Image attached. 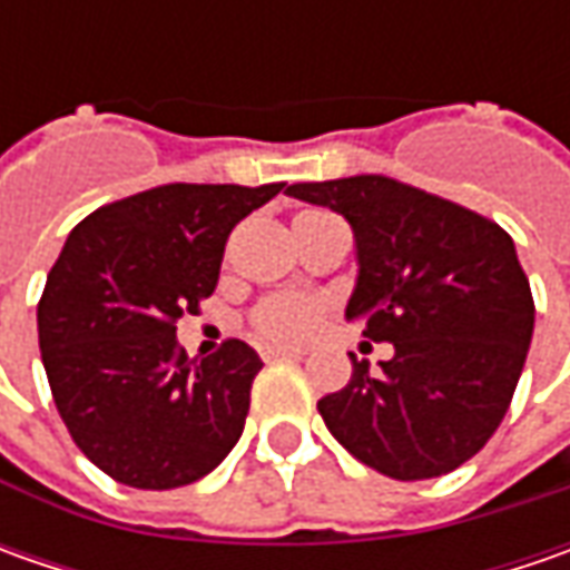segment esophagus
<instances>
[{"label": "esophagus", "mask_w": 570, "mask_h": 570, "mask_svg": "<svg viewBox=\"0 0 570 570\" xmlns=\"http://www.w3.org/2000/svg\"><path fill=\"white\" fill-rule=\"evenodd\" d=\"M259 355L266 362H273V358H301L304 348H292V345H259Z\"/></svg>", "instance_id": "34e87169"}]
</instances>
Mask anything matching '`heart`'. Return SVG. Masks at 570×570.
I'll list each match as a JSON object with an SVG mask.
<instances>
[{
  "label": "heart",
  "instance_id": "b5f03b06",
  "mask_svg": "<svg viewBox=\"0 0 570 570\" xmlns=\"http://www.w3.org/2000/svg\"><path fill=\"white\" fill-rule=\"evenodd\" d=\"M317 301L304 295H275L253 311V326L263 340L295 342L317 326Z\"/></svg>",
  "mask_w": 570,
  "mask_h": 570
}]
</instances>
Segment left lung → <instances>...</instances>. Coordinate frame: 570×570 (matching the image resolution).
Instances as JSON below:
<instances>
[{
	"label": "left lung",
	"instance_id": "1",
	"mask_svg": "<svg viewBox=\"0 0 570 570\" xmlns=\"http://www.w3.org/2000/svg\"><path fill=\"white\" fill-rule=\"evenodd\" d=\"M333 208L355 234L358 278L345 320L393 342L371 371L317 403L333 438L400 482L466 463L501 425L533 340V295L514 240L470 208L362 174L285 189Z\"/></svg>",
	"mask_w": 570,
	"mask_h": 570
}]
</instances>
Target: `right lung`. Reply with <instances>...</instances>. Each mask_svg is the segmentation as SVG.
<instances>
[{"label": "right lung", "instance_id": "obj_1", "mask_svg": "<svg viewBox=\"0 0 570 570\" xmlns=\"http://www.w3.org/2000/svg\"><path fill=\"white\" fill-rule=\"evenodd\" d=\"M285 184H167L91 212L37 304L56 409L78 450L132 489H180L237 444L259 355L230 340L193 362L177 320L218 285L230 228Z\"/></svg>", "mask_w": 570, "mask_h": 570}]
</instances>
